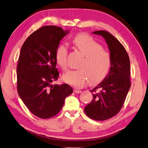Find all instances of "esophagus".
I'll use <instances>...</instances> for the list:
<instances>
[{
	"label": "esophagus",
	"instance_id": "1",
	"mask_svg": "<svg viewBox=\"0 0 148 148\" xmlns=\"http://www.w3.org/2000/svg\"><path fill=\"white\" fill-rule=\"evenodd\" d=\"M74 92H75V93H80V92H82V91L79 90H76V89H75V90H74Z\"/></svg>",
	"mask_w": 148,
	"mask_h": 148
}]
</instances>
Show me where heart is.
<instances>
[{"mask_svg":"<svg viewBox=\"0 0 148 148\" xmlns=\"http://www.w3.org/2000/svg\"><path fill=\"white\" fill-rule=\"evenodd\" d=\"M73 42L84 58L79 65V69L67 71L62 75L63 81L78 87L82 86L88 82L90 86L99 84L110 70V54L86 34H79L74 38ZM67 47L64 45H60L56 50V60L58 66L64 71L67 67Z\"/></svg>","mask_w":148,"mask_h":148,"instance_id":"1","label":"heart"}]
</instances>
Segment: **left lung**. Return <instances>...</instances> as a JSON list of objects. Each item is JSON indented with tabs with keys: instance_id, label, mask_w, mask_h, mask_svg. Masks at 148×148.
I'll return each instance as SVG.
<instances>
[{
	"instance_id": "obj_1",
	"label": "left lung",
	"mask_w": 148,
	"mask_h": 148,
	"mask_svg": "<svg viewBox=\"0 0 148 148\" xmlns=\"http://www.w3.org/2000/svg\"><path fill=\"white\" fill-rule=\"evenodd\" d=\"M103 36L112 57V66L108 75L97 86L91 90L92 100L85 106L84 112L95 121H105L121 110L130 88V60L119 41L106 31H96Z\"/></svg>"
}]
</instances>
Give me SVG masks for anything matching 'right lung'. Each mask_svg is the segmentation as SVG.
<instances>
[{"instance_id": "right-lung-1", "label": "right lung", "mask_w": 148, "mask_h": 148, "mask_svg": "<svg viewBox=\"0 0 148 148\" xmlns=\"http://www.w3.org/2000/svg\"><path fill=\"white\" fill-rule=\"evenodd\" d=\"M69 33L60 27L43 26L29 35L21 49L17 67L18 94L29 110L41 119L56 115L73 92L67 84H52L59 75L56 50Z\"/></svg>"}]
</instances>
